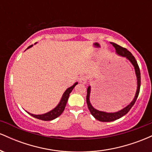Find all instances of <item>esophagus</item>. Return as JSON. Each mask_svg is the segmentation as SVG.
<instances>
[{
	"label": "esophagus",
	"instance_id": "34e87169",
	"mask_svg": "<svg viewBox=\"0 0 152 152\" xmlns=\"http://www.w3.org/2000/svg\"><path fill=\"white\" fill-rule=\"evenodd\" d=\"M80 83H83V84H85V83H87V78L86 76H81V78H79Z\"/></svg>",
	"mask_w": 152,
	"mask_h": 152
}]
</instances>
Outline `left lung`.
<instances>
[{
  "label": "left lung",
  "mask_w": 152,
  "mask_h": 152,
  "mask_svg": "<svg viewBox=\"0 0 152 152\" xmlns=\"http://www.w3.org/2000/svg\"><path fill=\"white\" fill-rule=\"evenodd\" d=\"M113 45L116 49V53L117 55L120 56L121 57H124L127 60L129 61L132 65L134 66V71H135L136 77H137V91H136L135 96H134L133 100L129 104H128L124 108L119 110V111H116V112H106V111H99V110L95 109L93 106H92L91 103L90 102V96H91V87L89 86L87 88V96H86V103L88 105V108L89 109L91 114L94 116L96 119L99 120L100 121L103 122H110L115 121V120L118 119L124 115H126L127 113L129 111V110L132 109V106L135 104L136 101H137L138 96L139 94V90H140V86H141V74H140V70H139V66L136 61L135 58L134 56L128 50L124 48H122L121 46H118L116 43H111Z\"/></svg>",
  "instance_id": "left-lung-1"
}]
</instances>
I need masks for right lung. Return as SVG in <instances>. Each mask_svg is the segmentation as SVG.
I'll list each match as a JSON object with an SVG mask.
<instances>
[{
  "label": "right lung",
  "instance_id": "add662e5",
  "mask_svg": "<svg viewBox=\"0 0 152 152\" xmlns=\"http://www.w3.org/2000/svg\"><path fill=\"white\" fill-rule=\"evenodd\" d=\"M32 46L33 45H31V46L28 47L27 49L31 48ZM77 84H78V82H76V83H74L72 86L69 87V88L65 91V92H64V94H63L61 99L60 102H59L58 105L56 106L54 109L48 111V112H46L43 114H31V113L28 112V111H26V112H27L28 114H30L31 116H32L33 117L36 118L40 120H43V121H51V120L55 119V118L58 117V116L62 114L63 111H64L66 105V103H67L68 99H69V95H70L71 92L72 91L73 89H74V87Z\"/></svg>",
  "mask_w": 152,
  "mask_h": 152
}]
</instances>
